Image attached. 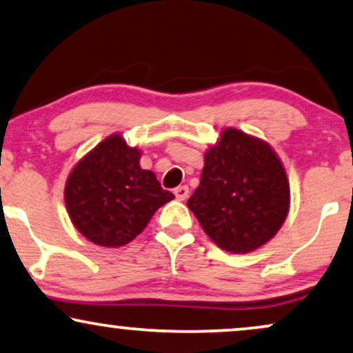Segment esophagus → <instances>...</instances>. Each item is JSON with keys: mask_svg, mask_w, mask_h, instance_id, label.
Segmentation results:
<instances>
[{"mask_svg": "<svg viewBox=\"0 0 353 353\" xmlns=\"http://www.w3.org/2000/svg\"><path fill=\"white\" fill-rule=\"evenodd\" d=\"M174 195H176L177 200H185L189 197V187L187 185H179L174 189Z\"/></svg>", "mask_w": 353, "mask_h": 353, "instance_id": "1", "label": "esophagus"}]
</instances>
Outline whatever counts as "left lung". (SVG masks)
<instances>
[{
	"label": "left lung",
	"mask_w": 353,
	"mask_h": 353,
	"mask_svg": "<svg viewBox=\"0 0 353 353\" xmlns=\"http://www.w3.org/2000/svg\"><path fill=\"white\" fill-rule=\"evenodd\" d=\"M187 207L218 248L252 252L287 220V172L267 141L228 127L205 153L200 184Z\"/></svg>",
	"instance_id": "8db88e82"
}]
</instances>
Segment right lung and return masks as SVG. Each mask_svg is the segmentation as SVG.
I'll list each match as a JSON object with an SVG mask.
<instances>
[{"label": "right lung", "instance_id": "obj_1", "mask_svg": "<svg viewBox=\"0 0 353 353\" xmlns=\"http://www.w3.org/2000/svg\"><path fill=\"white\" fill-rule=\"evenodd\" d=\"M141 151L114 133L71 169L65 205L84 238L104 248L135 239L159 207L174 195L161 189L154 172L140 166Z\"/></svg>", "mask_w": 353, "mask_h": 353}]
</instances>
